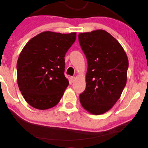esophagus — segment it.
Returning a JSON list of instances; mask_svg holds the SVG:
<instances>
[{
    "label": "esophagus",
    "mask_w": 148,
    "mask_h": 148,
    "mask_svg": "<svg viewBox=\"0 0 148 148\" xmlns=\"http://www.w3.org/2000/svg\"><path fill=\"white\" fill-rule=\"evenodd\" d=\"M70 79H71V81H72V83H74V82L75 81V80H76L75 76H72V77L70 78Z\"/></svg>",
    "instance_id": "obj_1"
}]
</instances>
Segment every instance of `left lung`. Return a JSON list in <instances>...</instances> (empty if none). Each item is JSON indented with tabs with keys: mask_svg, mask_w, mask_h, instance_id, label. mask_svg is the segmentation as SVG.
Instances as JSON below:
<instances>
[{
	"mask_svg": "<svg viewBox=\"0 0 148 148\" xmlns=\"http://www.w3.org/2000/svg\"><path fill=\"white\" fill-rule=\"evenodd\" d=\"M78 41L87 61L80 104L91 114H103L113 107L126 86L128 57L117 40L104 30L80 33Z\"/></svg>",
	"mask_w": 148,
	"mask_h": 148,
	"instance_id": "8db88e82",
	"label": "left lung"
}]
</instances>
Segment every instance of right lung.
I'll list each match as a JSON object with an SVG mask.
<instances>
[{
    "instance_id": "1",
    "label": "right lung",
    "mask_w": 148,
    "mask_h": 148,
    "mask_svg": "<svg viewBox=\"0 0 148 148\" xmlns=\"http://www.w3.org/2000/svg\"><path fill=\"white\" fill-rule=\"evenodd\" d=\"M76 37V33L45 31L33 37L22 49L17 62V80L31 106L45 110L59 103L69 85L64 75V57Z\"/></svg>"
}]
</instances>
